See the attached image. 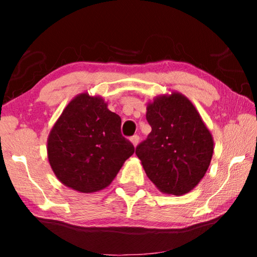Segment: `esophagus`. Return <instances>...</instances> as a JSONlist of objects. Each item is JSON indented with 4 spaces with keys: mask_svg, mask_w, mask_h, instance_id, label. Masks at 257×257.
<instances>
[{
    "mask_svg": "<svg viewBox=\"0 0 257 257\" xmlns=\"http://www.w3.org/2000/svg\"><path fill=\"white\" fill-rule=\"evenodd\" d=\"M139 140H140L139 136H133L132 138H131V143L133 144V146H135V147L138 146V144H139Z\"/></svg>",
    "mask_w": 257,
    "mask_h": 257,
    "instance_id": "esophagus-1",
    "label": "esophagus"
}]
</instances>
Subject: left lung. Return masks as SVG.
<instances>
[{"label":"left lung","instance_id":"obj_1","mask_svg":"<svg viewBox=\"0 0 257 257\" xmlns=\"http://www.w3.org/2000/svg\"><path fill=\"white\" fill-rule=\"evenodd\" d=\"M152 131L136 149L147 177L165 194L184 195L205 177L214 140L187 97L172 91L147 104Z\"/></svg>","mask_w":257,"mask_h":257}]
</instances>
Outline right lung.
<instances>
[{
  "mask_svg": "<svg viewBox=\"0 0 257 257\" xmlns=\"http://www.w3.org/2000/svg\"><path fill=\"white\" fill-rule=\"evenodd\" d=\"M121 119L100 96L83 92L66 105L48 137V160L56 178L80 193L106 188L135 153L121 136Z\"/></svg>",
  "mask_w": 257,
  "mask_h": 257,
  "instance_id": "add662e5",
  "label": "right lung"
}]
</instances>
